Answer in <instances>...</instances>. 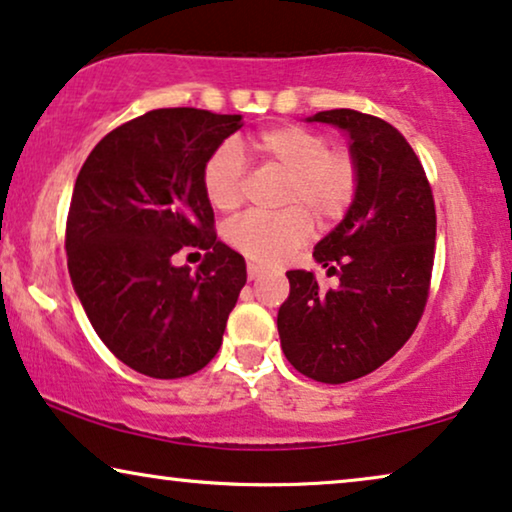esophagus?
I'll list each match as a JSON object with an SVG mask.
<instances>
[{
  "mask_svg": "<svg viewBox=\"0 0 512 512\" xmlns=\"http://www.w3.org/2000/svg\"><path fill=\"white\" fill-rule=\"evenodd\" d=\"M247 275H249V279L261 277L263 275V268H261V265H256V263H249L247 265Z\"/></svg>",
  "mask_w": 512,
  "mask_h": 512,
  "instance_id": "esophagus-1",
  "label": "esophagus"
}]
</instances>
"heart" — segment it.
Here are the masks:
<instances>
[{
	"label": "heart",
	"instance_id": "heart-1",
	"mask_svg": "<svg viewBox=\"0 0 512 512\" xmlns=\"http://www.w3.org/2000/svg\"><path fill=\"white\" fill-rule=\"evenodd\" d=\"M254 149L265 163L289 174L284 188L286 209L279 214L251 212L226 228V242L251 261L272 265L310 240L314 219L335 223L349 212L359 191V163L347 146H328L324 132L303 125H272L254 137ZM247 163L240 146L223 142L207 158L202 188L219 212L240 207Z\"/></svg>",
	"mask_w": 512,
	"mask_h": 512
}]
</instances>
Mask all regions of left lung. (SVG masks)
Segmentation results:
<instances>
[{
    "instance_id": "obj_1",
    "label": "left lung",
    "mask_w": 512,
    "mask_h": 512,
    "mask_svg": "<svg viewBox=\"0 0 512 512\" xmlns=\"http://www.w3.org/2000/svg\"><path fill=\"white\" fill-rule=\"evenodd\" d=\"M338 125L359 163V191L338 226L314 247L335 289L289 270L277 314L284 356L298 373L342 384L373 373L422 319L436 254V205L417 153L394 125L354 109L319 111Z\"/></svg>"
}]
</instances>
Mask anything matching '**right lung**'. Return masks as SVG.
Here are the masks:
<instances>
[{"label":"right lung","instance_id":"add662e5","mask_svg":"<svg viewBox=\"0 0 512 512\" xmlns=\"http://www.w3.org/2000/svg\"><path fill=\"white\" fill-rule=\"evenodd\" d=\"M242 116L174 107L118 125L90 151L67 216V268L90 324L137 373L177 380L219 352L247 265L216 240L202 170ZM206 251L195 276L171 258Z\"/></svg>","mask_w":512,"mask_h":512}]
</instances>
